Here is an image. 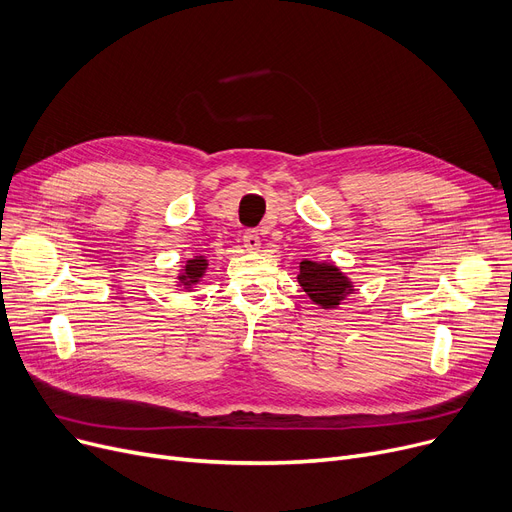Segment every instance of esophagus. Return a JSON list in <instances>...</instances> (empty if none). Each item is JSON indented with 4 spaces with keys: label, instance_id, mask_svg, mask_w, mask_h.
I'll return each instance as SVG.
<instances>
[{
    "label": "esophagus",
    "instance_id": "34e87169",
    "mask_svg": "<svg viewBox=\"0 0 512 512\" xmlns=\"http://www.w3.org/2000/svg\"><path fill=\"white\" fill-rule=\"evenodd\" d=\"M242 247H245L247 251H259V247H261V238H259V234H255L253 230H247L245 234H242Z\"/></svg>",
    "mask_w": 512,
    "mask_h": 512
}]
</instances>
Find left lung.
<instances>
[{
	"label": "left lung",
	"instance_id": "1",
	"mask_svg": "<svg viewBox=\"0 0 512 512\" xmlns=\"http://www.w3.org/2000/svg\"><path fill=\"white\" fill-rule=\"evenodd\" d=\"M299 284L309 294L311 301L321 305L324 309H332L340 305L344 294L351 292V282H348L338 267L328 263H313L303 261Z\"/></svg>",
	"mask_w": 512,
	"mask_h": 512
}]
</instances>
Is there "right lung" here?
<instances>
[{
    "label": "right lung",
    "mask_w": 512,
    "mask_h": 512,
    "mask_svg": "<svg viewBox=\"0 0 512 512\" xmlns=\"http://www.w3.org/2000/svg\"><path fill=\"white\" fill-rule=\"evenodd\" d=\"M207 267V261L203 257H197V259H188L186 267H184V274L180 276V282L184 284V288H191L205 272Z\"/></svg>",
    "instance_id": "right-lung-1"
}]
</instances>
